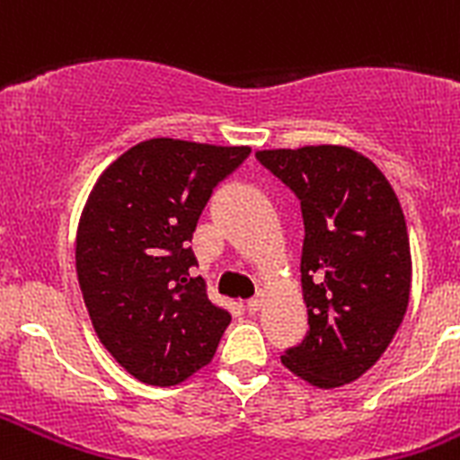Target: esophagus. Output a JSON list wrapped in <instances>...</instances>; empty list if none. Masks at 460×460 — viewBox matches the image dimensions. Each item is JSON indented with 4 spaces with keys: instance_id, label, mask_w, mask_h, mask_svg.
Listing matches in <instances>:
<instances>
[{
    "instance_id": "34e87169",
    "label": "esophagus",
    "mask_w": 460,
    "mask_h": 460,
    "mask_svg": "<svg viewBox=\"0 0 460 460\" xmlns=\"http://www.w3.org/2000/svg\"><path fill=\"white\" fill-rule=\"evenodd\" d=\"M262 304H265V292H258L253 299H249V302H246V311L258 313L260 308H262Z\"/></svg>"
}]
</instances>
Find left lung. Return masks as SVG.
Returning a JSON list of instances; mask_svg holds the SVG:
<instances>
[{
	"instance_id": "1",
	"label": "left lung",
	"mask_w": 460,
	"mask_h": 460,
	"mask_svg": "<svg viewBox=\"0 0 460 460\" xmlns=\"http://www.w3.org/2000/svg\"><path fill=\"white\" fill-rule=\"evenodd\" d=\"M255 158L299 198L308 332L280 357L313 387L361 377L387 350L410 302L412 258L387 177L339 145L262 149Z\"/></svg>"
}]
</instances>
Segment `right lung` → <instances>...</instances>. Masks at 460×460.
<instances>
[{
    "label": "right lung",
    "instance_id": "obj_1",
    "mask_svg": "<svg viewBox=\"0 0 460 460\" xmlns=\"http://www.w3.org/2000/svg\"><path fill=\"white\" fill-rule=\"evenodd\" d=\"M251 147L152 137L103 170L78 223L75 270L93 332L136 380L172 387L214 359L230 313L189 242L211 190Z\"/></svg>",
    "mask_w": 460,
    "mask_h": 460
}]
</instances>
